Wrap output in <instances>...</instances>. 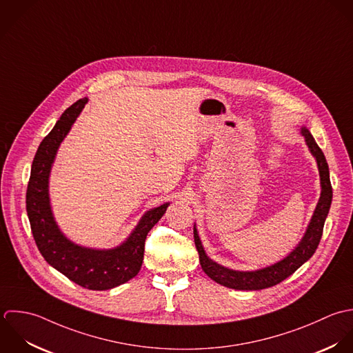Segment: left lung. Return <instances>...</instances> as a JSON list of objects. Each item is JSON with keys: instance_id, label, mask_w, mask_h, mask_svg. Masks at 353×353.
Returning <instances> with one entry per match:
<instances>
[{"instance_id": "1", "label": "left lung", "mask_w": 353, "mask_h": 353, "mask_svg": "<svg viewBox=\"0 0 353 353\" xmlns=\"http://www.w3.org/2000/svg\"><path fill=\"white\" fill-rule=\"evenodd\" d=\"M301 134L304 135L311 153L316 159L319 176H321V188H322L318 205L315 208V212L312 215V219L308 225V229L303 236V239L300 241V243L296 246L293 252H290L283 260L272 265H268L265 268L256 270V271H235L212 261L207 256L203 248L201 239L197 233V229L194 226L193 229L194 243L199 252L201 268L215 282L235 290H260V289L271 288L274 285H278L283 279H286L289 275H292L315 253L321 242L325 221L327 218V214L332 205L333 189L330 183L329 165L322 149L318 146L314 137L305 127H301Z\"/></svg>"}]
</instances>
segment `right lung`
Wrapping results in <instances>:
<instances>
[{
    "label": "right lung",
    "instance_id": "right-lung-1",
    "mask_svg": "<svg viewBox=\"0 0 353 353\" xmlns=\"http://www.w3.org/2000/svg\"><path fill=\"white\" fill-rule=\"evenodd\" d=\"M88 99L67 108L42 139L31 165L26 207L31 232L43 259L68 279L90 290H108L134 278L142 265L145 239L170 203L148 211L130 236L114 249H92L71 242L57 228L49 201V174L57 149Z\"/></svg>",
    "mask_w": 353,
    "mask_h": 353
}]
</instances>
